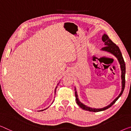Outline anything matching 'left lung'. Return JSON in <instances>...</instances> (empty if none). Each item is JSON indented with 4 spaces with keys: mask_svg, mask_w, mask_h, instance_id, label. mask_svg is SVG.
I'll return each instance as SVG.
<instances>
[{
    "mask_svg": "<svg viewBox=\"0 0 131 131\" xmlns=\"http://www.w3.org/2000/svg\"><path fill=\"white\" fill-rule=\"evenodd\" d=\"M102 40L104 42V44L105 46L104 47H103L102 49L103 51H107L111 53L112 54H113L114 55H115L116 57L118 60V61L119 62L120 65H121V79H122V90L121 92L120 93L119 95L108 106L104 107L103 108H100V109H95V108H92L89 107L88 106H86V105L83 104L82 103L80 102V101L79 100L78 97V94H77V92L76 89H74L75 90V97H76V103L78 104L79 105L81 108H82L83 110H84L86 111H89L91 112H99V111H104L105 110L108 108L111 107L112 105H113L114 103L116 102V101L119 98V97L122 95V93L124 92V88H125V62H124V58L122 57V53L121 52V51L117 45L115 44V43H114L113 41H112L110 39L109 37L107 36L106 34H104L103 36L102 37Z\"/></svg>",
    "mask_w": 131,
    "mask_h": 131,
    "instance_id": "left-lung-1",
    "label": "left lung"
}]
</instances>
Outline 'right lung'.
<instances>
[{
	"instance_id": "add662e5",
	"label": "right lung",
	"mask_w": 131,
	"mask_h": 131,
	"mask_svg": "<svg viewBox=\"0 0 131 131\" xmlns=\"http://www.w3.org/2000/svg\"><path fill=\"white\" fill-rule=\"evenodd\" d=\"M55 91H56V89H55ZM43 110H41V111H43Z\"/></svg>"
}]
</instances>
